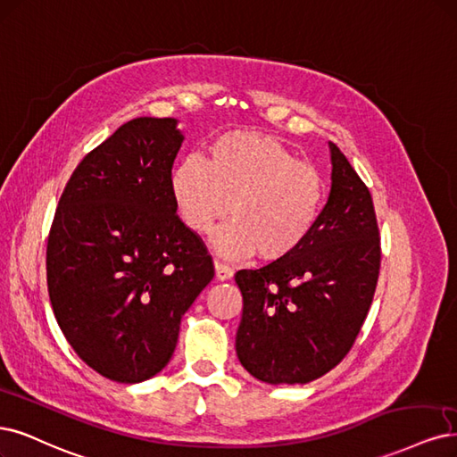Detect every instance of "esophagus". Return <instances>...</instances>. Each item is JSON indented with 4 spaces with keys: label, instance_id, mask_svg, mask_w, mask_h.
Here are the masks:
<instances>
[{
    "label": "esophagus",
    "instance_id": "34e87169",
    "mask_svg": "<svg viewBox=\"0 0 457 457\" xmlns=\"http://www.w3.org/2000/svg\"><path fill=\"white\" fill-rule=\"evenodd\" d=\"M215 276H217V279H221V281L230 279L232 278V269L221 261H215Z\"/></svg>",
    "mask_w": 457,
    "mask_h": 457
}]
</instances>
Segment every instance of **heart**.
Masks as SVG:
<instances>
[{
	"instance_id": "1",
	"label": "heart",
	"mask_w": 457,
	"mask_h": 457,
	"mask_svg": "<svg viewBox=\"0 0 457 457\" xmlns=\"http://www.w3.org/2000/svg\"><path fill=\"white\" fill-rule=\"evenodd\" d=\"M170 196L183 225L196 234L228 210L232 219L213 236L223 255L257 251L274 262L291 257L316 230L327 188L320 171L279 139L234 130L212 141L206 161L193 154L171 170Z\"/></svg>"
}]
</instances>
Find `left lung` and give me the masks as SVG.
<instances>
[{
	"mask_svg": "<svg viewBox=\"0 0 457 457\" xmlns=\"http://www.w3.org/2000/svg\"><path fill=\"white\" fill-rule=\"evenodd\" d=\"M333 185L306 244L234 276L244 296L236 353L266 384H308L348 355L380 274V230L369 187L335 144Z\"/></svg>",
	"mask_w": 457,
	"mask_h": 457,
	"instance_id": "obj_1",
	"label": "left lung"
}]
</instances>
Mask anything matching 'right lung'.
I'll list each match as a JSON object with an SVG mask.
<instances>
[{"mask_svg": "<svg viewBox=\"0 0 457 457\" xmlns=\"http://www.w3.org/2000/svg\"><path fill=\"white\" fill-rule=\"evenodd\" d=\"M176 119L122 124L73 170L46 240V286L75 353L105 378L144 382L174 353L212 255L170 196Z\"/></svg>", "mask_w": 457, "mask_h": 457, "instance_id": "obj_1", "label": "right lung"}]
</instances>
